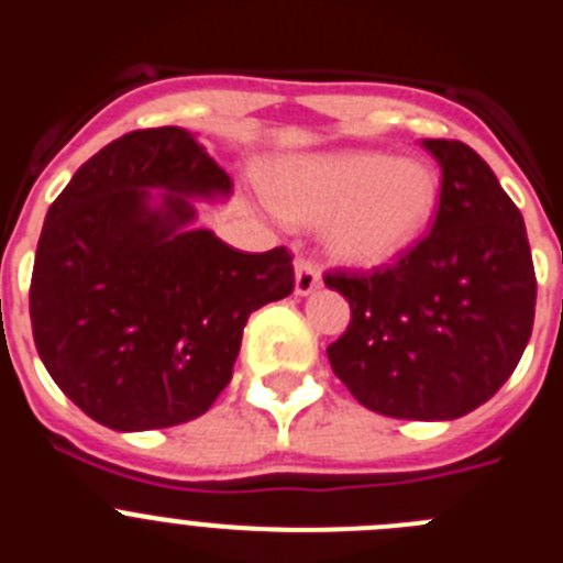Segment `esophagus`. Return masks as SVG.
<instances>
[{"instance_id": "esophagus-1", "label": "esophagus", "mask_w": 563, "mask_h": 563, "mask_svg": "<svg viewBox=\"0 0 563 563\" xmlns=\"http://www.w3.org/2000/svg\"><path fill=\"white\" fill-rule=\"evenodd\" d=\"M316 287H321V271L310 258L296 262V296H310Z\"/></svg>"}]
</instances>
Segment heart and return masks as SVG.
<instances>
[{"label":"heart","instance_id":"b5f03b06","mask_svg":"<svg viewBox=\"0 0 563 563\" xmlns=\"http://www.w3.org/2000/svg\"><path fill=\"white\" fill-rule=\"evenodd\" d=\"M267 194L290 220H327V251L343 265L372 271L409 253L431 225L440 174L417 157L330 152L278 166Z\"/></svg>","mask_w":563,"mask_h":563}]
</instances>
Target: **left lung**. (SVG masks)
Returning <instances> with one entry per match:
<instances>
[{
	"instance_id": "1",
	"label": "left lung",
	"mask_w": 563,
	"mask_h": 563,
	"mask_svg": "<svg viewBox=\"0 0 563 563\" xmlns=\"http://www.w3.org/2000/svg\"><path fill=\"white\" fill-rule=\"evenodd\" d=\"M422 146L442 168L431 233L369 276L327 273L352 310L327 357L377 415L456 420L490 400L521 361L536 271L521 211L479 154L460 141Z\"/></svg>"
}]
</instances>
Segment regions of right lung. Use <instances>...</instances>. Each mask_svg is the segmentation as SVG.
<instances>
[{
    "label": "right lung",
    "mask_w": 563,
    "mask_h": 563,
    "mask_svg": "<svg viewBox=\"0 0 563 563\" xmlns=\"http://www.w3.org/2000/svg\"><path fill=\"white\" fill-rule=\"evenodd\" d=\"M231 188L191 132L137 129L89 157L49 206L30 278L33 341L58 389L107 429L206 415L251 312L292 292L287 247L242 253L194 225L191 200Z\"/></svg>",
    "instance_id": "add662e5"
}]
</instances>
